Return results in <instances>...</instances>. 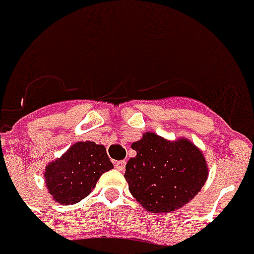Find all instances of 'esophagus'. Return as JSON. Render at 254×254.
<instances>
[{
  "label": "esophagus",
  "mask_w": 254,
  "mask_h": 254,
  "mask_svg": "<svg viewBox=\"0 0 254 254\" xmlns=\"http://www.w3.org/2000/svg\"><path fill=\"white\" fill-rule=\"evenodd\" d=\"M115 168H117L119 172H123L126 168V161L125 160H121V161H115Z\"/></svg>",
  "instance_id": "esophagus-1"
}]
</instances>
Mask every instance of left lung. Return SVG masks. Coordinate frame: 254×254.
Segmentation results:
<instances>
[{
	"label": "left lung",
	"instance_id": "1",
	"mask_svg": "<svg viewBox=\"0 0 254 254\" xmlns=\"http://www.w3.org/2000/svg\"><path fill=\"white\" fill-rule=\"evenodd\" d=\"M131 148L136 156L127 162L125 178L133 198L151 214L180 210L207 181V161L186 137L168 140L145 132Z\"/></svg>",
	"mask_w": 254,
	"mask_h": 254
}]
</instances>
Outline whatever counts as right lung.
I'll return each mask as SVG.
<instances>
[{
	"instance_id": "add662e5",
	"label": "right lung",
	"mask_w": 254,
	"mask_h": 254,
	"mask_svg": "<svg viewBox=\"0 0 254 254\" xmlns=\"http://www.w3.org/2000/svg\"><path fill=\"white\" fill-rule=\"evenodd\" d=\"M113 168L102 144L77 141L46 166L44 181L55 202L74 204L88 196L99 177Z\"/></svg>"
}]
</instances>
